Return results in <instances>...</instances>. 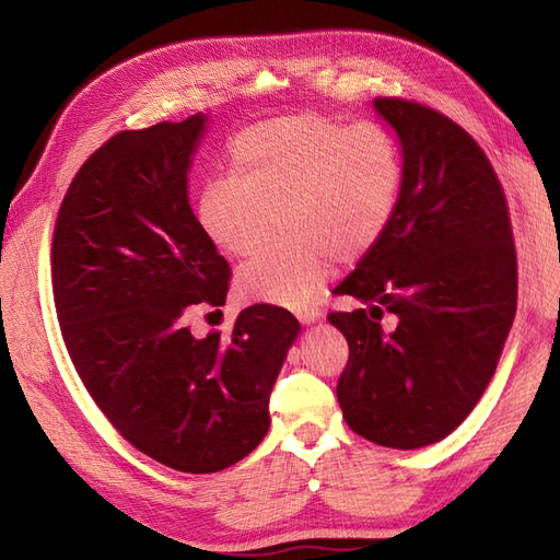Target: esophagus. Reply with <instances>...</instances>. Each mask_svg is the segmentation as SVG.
Here are the masks:
<instances>
[{
	"instance_id": "1",
	"label": "esophagus",
	"mask_w": 560,
	"mask_h": 560,
	"mask_svg": "<svg viewBox=\"0 0 560 560\" xmlns=\"http://www.w3.org/2000/svg\"><path fill=\"white\" fill-rule=\"evenodd\" d=\"M296 317H299V322L301 325H315V322H319V317H322V313L319 311H313V308H308V311H299L296 313Z\"/></svg>"
}]
</instances>
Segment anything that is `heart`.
Wrapping results in <instances>:
<instances>
[{
	"instance_id": "obj_1",
	"label": "heart",
	"mask_w": 560,
	"mask_h": 560,
	"mask_svg": "<svg viewBox=\"0 0 560 560\" xmlns=\"http://www.w3.org/2000/svg\"><path fill=\"white\" fill-rule=\"evenodd\" d=\"M233 179H212L198 198V222L229 257L259 245L270 214L292 243L264 249L235 276L247 303L301 311L336 270L374 249L393 222L401 156L378 124L350 126L299 112L245 128L229 151Z\"/></svg>"
}]
</instances>
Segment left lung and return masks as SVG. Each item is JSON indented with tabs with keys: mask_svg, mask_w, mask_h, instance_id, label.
<instances>
[{
	"mask_svg": "<svg viewBox=\"0 0 560 560\" xmlns=\"http://www.w3.org/2000/svg\"><path fill=\"white\" fill-rule=\"evenodd\" d=\"M371 105L404 175L385 235L334 290L366 306L327 317L350 346L336 397L352 432L413 451L448 436L493 378L516 315V249L493 165L460 126L409 100Z\"/></svg>",
	"mask_w": 560,
	"mask_h": 560,
	"instance_id": "8db88e82",
	"label": "left lung"
}]
</instances>
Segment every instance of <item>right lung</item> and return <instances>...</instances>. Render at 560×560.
I'll return each mask as SVG.
<instances>
[{
  "mask_svg": "<svg viewBox=\"0 0 560 560\" xmlns=\"http://www.w3.org/2000/svg\"><path fill=\"white\" fill-rule=\"evenodd\" d=\"M208 114L126 130L81 165L54 233V296L67 352L124 439L156 463L212 474L270 428V389L301 331L249 306L233 334L194 336L189 317L224 306L231 268L189 206Z\"/></svg>",
  "mask_w": 560,
  "mask_h": 560,
  "instance_id": "add662e5",
  "label": "right lung"
}]
</instances>
